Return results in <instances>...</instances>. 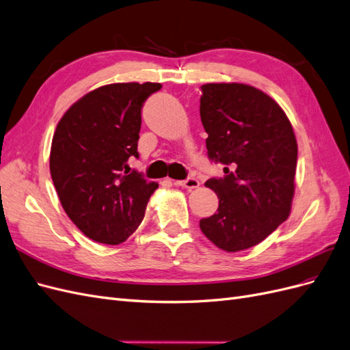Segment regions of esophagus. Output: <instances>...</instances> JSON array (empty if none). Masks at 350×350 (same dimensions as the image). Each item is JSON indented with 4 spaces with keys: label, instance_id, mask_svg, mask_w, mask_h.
<instances>
[{
    "label": "esophagus",
    "instance_id": "obj_1",
    "mask_svg": "<svg viewBox=\"0 0 350 350\" xmlns=\"http://www.w3.org/2000/svg\"><path fill=\"white\" fill-rule=\"evenodd\" d=\"M175 185H178V187H183V188H187V189H196V188H198L200 183L197 181L196 178L189 176V178L184 179V181H175Z\"/></svg>",
    "mask_w": 350,
    "mask_h": 350
}]
</instances>
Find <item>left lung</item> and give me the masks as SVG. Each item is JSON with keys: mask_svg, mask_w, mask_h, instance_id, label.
<instances>
[{"mask_svg": "<svg viewBox=\"0 0 350 350\" xmlns=\"http://www.w3.org/2000/svg\"><path fill=\"white\" fill-rule=\"evenodd\" d=\"M201 122L208 157L225 163V178L206 187L219 208L200 229L226 252L257 245L289 217L298 161L292 124L269 94L243 83L201 86Z\"/></svg>", "mask_w": 350, "mask_h": 350, "instance_id": "1", "label": "left lung"}]
</instances>
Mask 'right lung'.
<instances>
[{"instance_id": "right-lung-1", "label": "right lung", "mask_w": 350, "mask_h": 350, "mask_svg": "<svg viewBox=\"0 0 350 350\" xmlns=\"http://www.w3.org/2000/svg\"><path fill=\"white\" fill-rule=\"evenodd\" d=\"M161 83H112L84 94L62 115L49 169L67 216L88 238L118 245L139 228L157 184L129 166L143 102Z\"/></svg>"}]
</instances>
